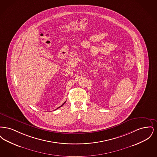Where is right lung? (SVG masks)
<instances>
[{
	"instance_id": "obj_1",
	"label": "right lung",
	"mask_w": 157,
	"mask_h": 157,
	"mask_svg": "<svg viewBox=\"0 0 157 157\" xmlns=\"http://www.w3.org/2000/svg\"><path fill=\"white\" fill-rule=\"evenodd\" d=\"M65 102H66V101H65V102H64V103H63V104L62 105H61V106H59V107H58V108H57V109H58V108H59L60 107H61V106H62V105H64V104H65Z\"/></svg>"
}]
</instances>
